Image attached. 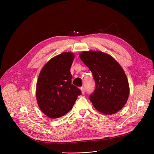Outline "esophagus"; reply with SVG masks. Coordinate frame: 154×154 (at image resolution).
<instances>
[{"mask_svg":"<svg viewBox=\"0 0 154 154\" xmlns=\"http://www.w3.org/2000/svg\"><path fill=\"white\" fill-rule=\"evenodd\" d=\"M80 90H81V91H82V93L84 94V93H85V88H84V87H81L80 88Z\"/></svg>","mask_w":154,"mask_h":154,"instance_id":"obj_1","label":"esophagus"}]
</instances>
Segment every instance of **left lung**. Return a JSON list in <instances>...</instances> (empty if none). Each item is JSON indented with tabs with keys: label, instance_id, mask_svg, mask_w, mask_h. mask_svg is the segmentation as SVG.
Here are the masks:
<instances>
[{
	"label": "left lung",
	"instance_id": "obj_1",
	"mask_svg": "<svg viewBox=\"0 0 154 154\" xmlns=\"http://www.w3.org/2000/svg\"><path fill=\"white\" fill-rule=\"evenodd\" d=\"M80 58L92 73L95 87L89 99L94 107L105 114L122 109L128 97L129 86L119 63L102 52H83Z\"/></svg>",
	"mask_w": 154,
	"mask_h": 154
}]
</instances>
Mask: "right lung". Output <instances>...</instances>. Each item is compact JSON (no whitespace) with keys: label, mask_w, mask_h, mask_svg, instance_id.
<instances>
[{"label":"right lung","mask_w":154,"mask_h":154,"mask_svg":"<svg viewBox=\"0 0 154 154\" xmlns=\"http://www.w3.org/2000/svg\"><path fill=\"white\" fill-rule=\"evenodd\" d=\"M74 59V54L63 52L48 61L40 73L36 97L39 108L48 117L66 115L82 93L72 84L70 70Z\"/></svg>","instance_id":"add662e5"}]
</instances>
